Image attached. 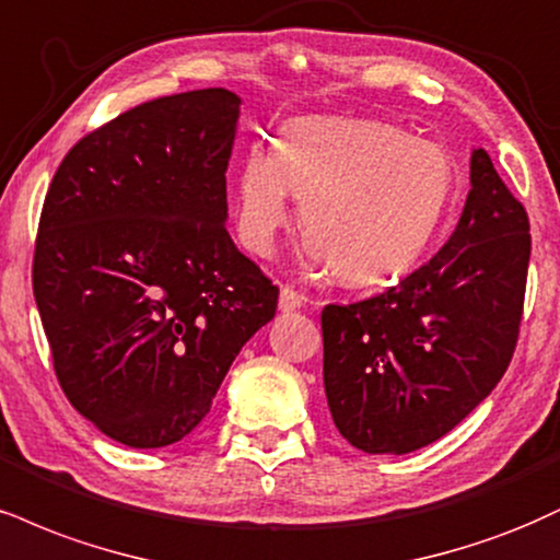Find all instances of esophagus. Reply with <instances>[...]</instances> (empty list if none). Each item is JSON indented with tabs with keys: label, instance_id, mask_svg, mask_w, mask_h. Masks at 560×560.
I'll use <instances>...</instances> for the list:
<instances>
[{
	"label": "esophagus",
	"instance_id": "esophagus-1",
	"mask_svg": "<svg viewBox=\"0 0 560 560\" xmlns=\"http://www.w3.org/2000/svg\"><path fill=\"white\" fill-rule=\"evenodd\" d=\"M302 294L298 292V289L292 287H281L279 292V310L281 313H292V310H300L302 307Z\"/></svg>",
	"mask_w": 560,
	"mask_h": 560
}]
</instances>
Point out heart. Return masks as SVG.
Returning a JSON list of instances; mask_svg holds the SVG:
<instances>
[{"label":"heart","instance_id":"1","mask_svg":"<svg viewBox=\"0 0 560 560\" xmlns=\"http://www.w3.org/2000/svg\"><path fill=\"white\" fill-rule=\"evenodd\" d=\"M454 192L456 161L438 140L378 119H305L271 156L245 159L234 224L242 247L268 258L292 224L294 195L310 258L347 284H381L425 255Z\"/></svg>","mask_w":560,"mask_h":560}]
</instances>
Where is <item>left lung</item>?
<instances>
[{
    "mask_svg": "<svg viewBox=\"0 0 560 560\" xmlns=\"http://www.w3.org/2000/svg\"><path fill=\"white\" fill-rule=\"evenodd\" d=\"M469 179L459 224L425 266L375 298L320 313L328 409L365 454H409L443 438L514 357L529 219L482 148Z\"/></svg>",
    "mask_w": 560,
    "mask_h": 560,
    "instance_id": "8db88e82",
    "label": "left lung"
}]
</instances>
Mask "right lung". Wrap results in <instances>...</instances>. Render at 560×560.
<instances>
[{"label": "right lung", "instance_id": "add662e5", "mask_svg": "<svg viewBox=\"0 0 560 560\" xmlns=\"http://www.w3.org/2000/svg\"><path fill=\"white\" fill-rule=\"evenodd\" d=\"M237 119L226 88L145 101L78 140L46 192L33 298L54 373L130 448L190 435L279 305L224 226Z\"/></svg>", "mask_w": 560, "mask_h": 560}]
</instances>
